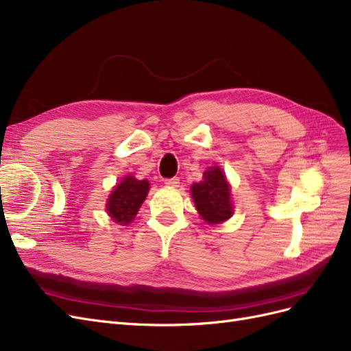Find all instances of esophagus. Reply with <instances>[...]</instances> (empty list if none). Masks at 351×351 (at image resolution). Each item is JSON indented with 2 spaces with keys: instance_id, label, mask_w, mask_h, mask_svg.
<instances>
[{
  "instance_id": "34e87169",
  "label": "esophagus",
  "mask_w": 351,
  "mask_h": 351,
  "mask_svg": "<svg viewBox=\"0 0 351 351\" xmlns=\"http://www.w3.org/2000/svg\"><path fill=\"white\" fill-rule=\"evenodd\" d=\"M165 184L168 187H177L180 184V180L177 177H173V178H167L165 180Z\"/></svg>"
}]
</instances>
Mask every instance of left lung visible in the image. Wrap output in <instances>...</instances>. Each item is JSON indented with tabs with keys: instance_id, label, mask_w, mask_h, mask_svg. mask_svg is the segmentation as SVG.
Listing matches in <instances>:
<instances>
[{
	"instance_id": "obj_1",
	"label": "left lung",
	"mask_w": 351,
	"mask_h": 351,
	"mask_svg": "<svg viewBox=\"0 0 351 351\" xmlns=\"http://www.w3.org/2000/svg\"><path fill=\"white\" fill-rule=\"evenodd\" d=\"M191 192L197 213L206 223H221L232 217L230 186L219 167L208 168L202 182L195 183Z\"/></svg>"
}]
</instances>
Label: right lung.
<instances>
[{
	"label": "right lung",
	"mask_w": 351,
	"mask_h": 351,
	"mask_svg": "<svg viewBox=\"0 0 351 351\" xmlns=\"http://www.w3.org/2000/svg\"><path fill=\"white\" fill-rule=\"evenodd\" d=\"M149 192V182L137 180L132 176L124 177V180L113 189L106 205V211L113 221L122 226L131 223L137 214L140 205L143 204Z\"/></svg>",
	"instance_id": "add662e5"
}]
</instances>
